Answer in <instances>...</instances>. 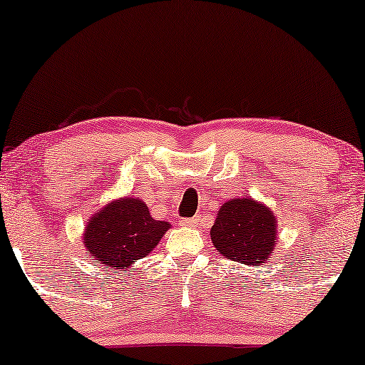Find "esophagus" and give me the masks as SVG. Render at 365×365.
Masks as SVG:
<instances>
[{
	"mask_svg": "<svg viewBox=\"0 0 365 365\" xmlns=\"http://www.w3.org/2000/svg\"><path fill=\"white\" fill-rule=\"evenodd\" d=\"M181 224H182V226H186V227H197L199 224H201V217L194 216L191 219H182Z\"/></svg>",
	"mask_w": 365,
	"mask_h": 365,
	"instance_id": "obj_1",
	"label": "esophagus"
}]
</instances>
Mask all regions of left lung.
<instances>
[{"instance_id":"obj_1","label":"left lung","mask_w":365,"mask_h":365,"mask_svg":"<svg viewBox=\"0 0 365 365\" xmlns=\"http://www.w3.org/2000/svg\"><path fill=\"white\" fill-rule=\"evenodd\" d=\"M211 241L226 259L244 266H264L277 244V217L271 207L252 197L231 199L219 207Z\"/></svg>"}]
</instances>
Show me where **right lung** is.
<instances>
[{
	"label": "right lung",
	"instance_id": "right-lung-1",
	"mask_svg": "<svg viewBox=\"0 0 365 365\" xmlns=\"http://www.w3.org/2000/svg\"><path fill=\"white\" fill-rule=\"evenodd\" d=\"M169 227V222L151 216L141 199L124 196L109 201L89 217L83 242L94 262L111 271H126L158 246Z\"/></svg>",
	"mask_w": 365,
	"mask_h": 365
}]
</instances>
